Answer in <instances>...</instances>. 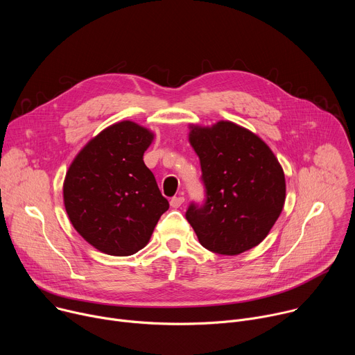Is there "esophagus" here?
I'll return each instance as SVG.
<instances>
[{"instance_id":"obj_1","label":"esophagus","mask_w":355,"mask_h":355,"mask_svg":"<svg viewBox=\"0 0 355 355\" xmlns=\"http://www.w3.org/2000/svg\"><path fill=\"white\" fill-rule=\"evenodd\" d=\"M184 200H185L184 196H174L170 200V205H171V208H180L184 204Z\"/></svg>"}]
</instances>
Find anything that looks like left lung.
<instances>
[{
    "mask_svg": "<svg viewBox=\"0 0 355 355\" xmlns=\"http://www.w3.org/2000/svg\"><path fill=\"white\" fill-rule=\"evenodd\" d=\"M200 162L207 199L189 205L185 218L209 251L237 256L259 245L285 204V175L257 135L229 121L189 126Z\"/></svg>",
    "mask_w": 355,
    "mask_h": 355,
    "instance_id": "1",
    "label": "left lung"
}]
</instances>
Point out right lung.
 I'll use <instances>...</instances> for the list:
<instances>
[{"mask_svg":"<svg viewBox=\"0 0 355 355\" xmlns=\"http://www.w3.org/2000/svg\"><path fill=\"white\" fill-rule=\"evenodd\" d=\"M148 129L122 121L91 139L69 167L64 208L80 236L110 256H132L150 240L168 209L143 155Z\"/></svg>","mask_w":355,"mask_h":355,"instance_id":"right-lung-1","label":"right lung"}]
</instances>
